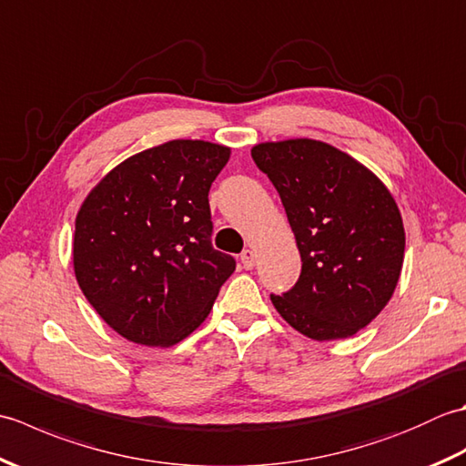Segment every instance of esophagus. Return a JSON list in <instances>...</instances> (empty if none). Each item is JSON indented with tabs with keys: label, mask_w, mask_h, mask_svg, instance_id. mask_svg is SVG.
<instances>
[{
	"label": "esophagus",
	"mask_w": 466,
	"mask_h": 466,
	"mask_svg": "<svg viewBox=\"0 0 466 466\" xmlns=\"http://www.w3.org/2000/svg\"><path fill=\"white\" fill-rule=\"evenodd\" d=\"M240 260H242L246 270H252L254 266H256V252L250 250V248H246V250L240 254Z\"/></svg>",
	"instance_id": "esophagus-1"
}]
</instances>
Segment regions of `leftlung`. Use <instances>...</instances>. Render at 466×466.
Here are the masks:
<instances>
[{"instance_id": "left-lung-1", "label": "left lung", "mask_w": 466, "mask_h": 466, "mask_svg": "<svg viewBox=\"0 0 466 466\" xmlns=\"http://www.w3.org/2000/svg\"><path fill=\"white\" fill-rule=\"evenodd\" d=\"M289 216L300 279L274 309L312 340L349 339L370 324L397 289L404 226L397 202L369 167L309 137L252 147Z\"/></svg>"}]
</instances>
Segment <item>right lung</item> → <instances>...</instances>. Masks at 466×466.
Returning a JSON list of instances; mask_svg holds the SVG:
<instances>
[{
	"label": "right lung",
	"instance_id": "right-lung-1",
	"mask_svg": "<svg viewBox=\"0 0 466 466\" xmlns=\"http://www.w3.org/2000/svg\"><path fill=\"white\" fill-rule=\"evenodd\" d=\"M230 147L172 140L130 156L76 216L74 272L104 322L144 346L184 340L236 270L212 246L208 192Z\"/></svg>",
	"mask_w": 466,
	"mask_h": 466
}]
</instances>
